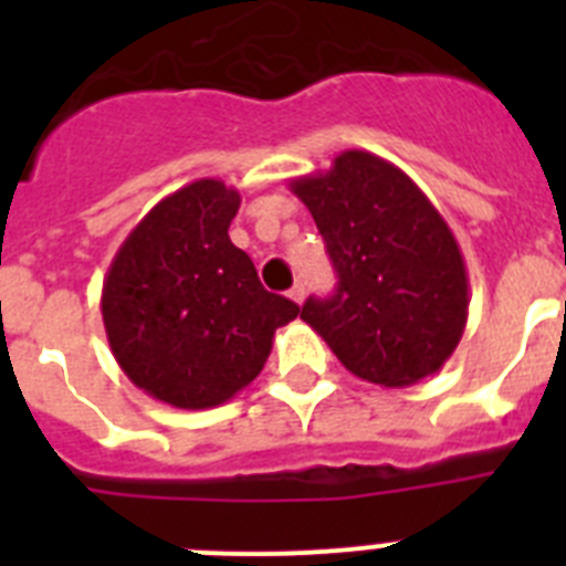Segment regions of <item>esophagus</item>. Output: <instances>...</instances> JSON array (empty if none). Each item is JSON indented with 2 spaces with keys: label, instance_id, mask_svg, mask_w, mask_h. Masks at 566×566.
Masks as SVG:
<instances>
[{
  "label": "esophagus",
  "instance_id": "obj_1",
  "mask_svg": "<svg viewBox=\"0 0 566 566\" xmlns=\"http://www.w3.org/2000/svg\"><path fill=\"white\" fill-rule=\"evenodd\" d=\"M289 297H292L294 303H303V300H306V286H303V283H294V286L289 289Z\"/></svg>",
  "mask_w": 566,
  "mask_h": 566
}]
</instances>
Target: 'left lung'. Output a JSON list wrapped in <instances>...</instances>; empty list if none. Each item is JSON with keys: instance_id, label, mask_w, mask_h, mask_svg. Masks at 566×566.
<instances>
[{"instance_id": "1", "label": "left lung", "mask_w": 566, "mask_h": 566, "mask_svg": "<svg viewBox=\"0 0 566 566\" xmlns=\"http://www.w3.org/2000/svg\"><path fill=\"white\" fill-rule=\"evenodd\" d=\"M289 187L337 269L332 297H308L300 319L365 382L405 388L437 374L462 339L470 297L462 249L428 195L365 149Z\"/></svg>"}]
</instances>
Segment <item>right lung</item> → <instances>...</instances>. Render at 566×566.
I'll list each match as a JSON object with an SVG mask.
<instances>
[{
  "label": "right lung",
  "instance_id": "obj_1",
  "mask_svg": "<svg viewBox=\"0 0 566 566\" xmlns=\"http://www.w3.org/2000/svg\"><path fill=\"white\" fill-rule=\"evenodd\" d=\"M240 192L201 178L144 214L115 252L102 289L109 352L158 402L184 411L223 405L266 365L297 303L260 286L229 240Z\"/></svg>",
  "mask_w": 566,
  "mask_h": 566
}]
</instances>
